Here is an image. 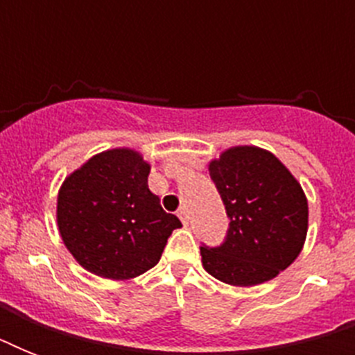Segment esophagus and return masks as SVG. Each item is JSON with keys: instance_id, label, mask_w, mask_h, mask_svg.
<instances>
[{"instance_id": "1", "label": "esophagus", "mask_w": 355, "mask_h": 355, "mask_svg": "<svg viewBox=\"0 0 355 355\" xmlns=\"http://www.w3.org/2000/svg\"><path fill=\"white\" fill-rule=\"evenodd\" d=\"M177 216L180 217V221L184 223V225H188L189 223V214H188V208H184V206H180L177 211Z\"/></svg>"}]
</instances>
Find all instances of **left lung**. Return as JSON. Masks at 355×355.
<instances>
[{
    "label": "left lung",
    "instance_id": "left-lung-1",
    "mask_svg": "<svg viewBox=\"0 0 355 355\" xmlns=\"http://www.w3.org/2000/svg\"><path fill=\"white\" fill-rule=\"evenodd\" d=\"M210 177L230 219L219 247H200L202 265L230 286H256L287 269L308 232L300 184L269 150L232 147L210 164Z\"/></svg>",
    "mask_w": 355,
    "mask_h": 355
}]
</instances>
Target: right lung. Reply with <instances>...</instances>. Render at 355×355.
Segmentation results:
<instances>
[{
    "label": "right lung",
    "mask_w": 355,
    "mask_h": 355,
    "mask_svg": "<svg viewBox=\"0 0 355 355\" xmlns=\"http://www.w3.org/2000/svg\"><path fill=\"white\" fill-rule=\"evenodd\" d=\"M150 166L132 149H112L73 171L58 191L64 245L85 269L127 280L155 267L167 237L182 227L147 186Z\"/></svg>",
    "instance_id": "add662e5"
}]
</instances>
